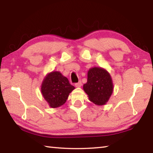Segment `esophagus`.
Returning a JSON list of instances; mask_svg holds the SVG:
<instances>
[{
	"instance_id": "1",
	"label": "esophagus",
	"mask_w": 153,
	"mask_h": 153,
	"mask_svg": "<svg viewBox=\"0 0 153 153\" xmlns=\"http://www.w3.org/2000/svg\"><path fill=\"white\" fill-rule=\"evenodd\" d=\"M82 82H81V81H79V82L76 83V84H75V86H76V87H77V88H79V87H81V86H82Z\"/></svg>"
}]
</instances>
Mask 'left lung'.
I'll return each mask as SVG.
<instances>
[{
  "mask_svg": "<svg viewBox=\"0 0 153 153\" xmlns=\"http://www.w3.org/2000/svg\"><path fill=\"white\" fill-rule=\"evenodd\" d=\"M83 89L90 101L98 106L105 105L113 91L110 74L102 67H92L88 71L87 82L84 84Z\"/></svg>",
  "mask_w": 153,
  "mask_h": 153,
  "instance_id": "1",
  "label": "left lung"
}]
</instances>
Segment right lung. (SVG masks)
Listing matches in <instances>:
<instances>
[{
  "label": "right lung",
  "mask_w": 153,
  "mask_h": 153,
  "mask_svg": "<svg viewBox=\"0 0 153 153\" xmlns=\"http://www.w3.org/2000/svg\"><path fill=\"white\" fill-rule=\"evenodd\" d=\"M74 89L68 79L59 71H53L47 74L41 85V93L51 108L64 105Z\"/></svg>",
  "instance_id": "right-lung-1"
}]
</instances>
